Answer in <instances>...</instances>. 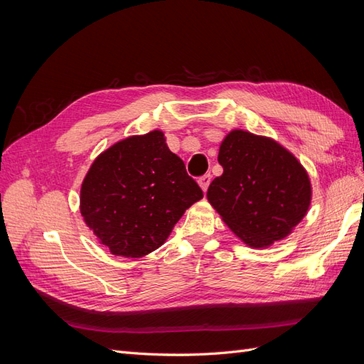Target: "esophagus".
<instances>
[{"mask_svg": "<svg viewBox=\"0 0 364 364\" xmlns=\"http://www.w3.org/2000/svg\"><path fill=\"white\" fill-rule=\"evenodd\" d=\"M211 174H203L202 178L199 179V185H200V188L203 190V191H206L208 190V186H209V183H211Z\"/></svg>", "mask_w": 364, "mask_h": 364, "instance_id": "esophagus-1", "label": "esophagus"}]
</instances>
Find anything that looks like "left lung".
I'll list each match as a JSON object with an SVG mask.
<instances>
[{"label": "left lung", "mask_w": 364, "mask_h": 364, "mask_svg": "<svg viewBox=\"0 0 364 364\" xmlns=\"http://www.w3.org/2000/svg\"><path fill=\"white\" fill-rule=\"evenodd\" d=\"M218 162L223 174L209 185L208 200L246 245L270 246L306 214L310 179L278 142L234 130L220 146Z\"/></svg>", "instance_id": "left-lung-1"}]
</instances>
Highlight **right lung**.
Wrapping results in <instances>:
<instances>
[{
	"label": "right lung",
	"instance_id": "add662e5",
	"mask_svg": "<svg viewBox=\"0 0 364 364\" xmlns=\"http://www.w3.org/2000/svg\"><path fill=\"white\" fill-rule=\"evenodd\" d=\"M203 191L183 161L153 130L103 151L87 171L80 213L114 255L139 258L158 249Z\"/></svg>",
	"mask_w": 364,
	"mask_h": 364
}]
</instances>
